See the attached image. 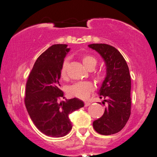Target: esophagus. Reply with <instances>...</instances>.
<instances>
[{"instance_id": "1", "label": "esophagus", "mask_w": 157, "mask_h": 157, "mask_svg": "<svg viewBox=\"0 0 157 157\" xmlns=\"http://www.w3.org/2000/svg\"><path fill=\"white\" fill-rule=\"evenodd\" d=\"M90 105V103L89 101H85V107H87V106H89Z\"/></svg>"}]
</instances>
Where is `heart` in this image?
I'll list each match as a JSON object with an SVG mask.
<instances>
[{"instance_id": "heart-1", "label": "heart", "mask_w": 157, "mask_h": 157, "mask_svg": "<svg viewBox=\"0 0 157 157\" xmlns=\"http://www.w3.org/2000/svg\"><path fill=\"white\" fill-rule=\"evenodd\" d=\"M81 60L85 67L89 70L94 69L98 64V59L96 57L89 54L84 55L82 56ZM67 65V61H64L61 68V77L63 78H66ZM94 78L98 82H101L105 78V73L101 70H98L94 73ZM93 90L94 85L90 82H78L70 86L68 89V92L70 95L84 100V99L87 98Z\"/></svg>"}]
</instances>
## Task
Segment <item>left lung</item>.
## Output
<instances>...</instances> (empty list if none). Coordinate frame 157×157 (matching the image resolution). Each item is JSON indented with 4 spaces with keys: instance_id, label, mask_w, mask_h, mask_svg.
<instances>
[{
    "instance_id": "left-lung-1",
    "label": "left lung",
    "mask_w": 157,
    "mask_h": 157,
    "mask_svg": "<svg viewBox=\"0 0 157 157\" xmlns=\"http://www.w3.org/2000/svg\"><path fill=\"white\" fill-rule=\"evenodd\" d=\"M105 60L107 75L100 90V98L107 103L103 115L93 122L98 133L110 135L122 130L131 114V77L122 54L107 44L89 45Z\"/></svg>"
}]
</instances>
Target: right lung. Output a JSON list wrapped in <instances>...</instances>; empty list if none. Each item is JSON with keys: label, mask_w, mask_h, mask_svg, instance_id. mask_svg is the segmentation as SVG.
Wrapping results in <instances>:
<instances>
[{"label": "right lung", "mask_w": 157, "mask_h": 157, "mask_svg": "<svg viewBox=\"0 0 157 157\" xmlns=\"http://www.w3.org/2000/svg\"><path fill=\"white\" fill-rule=\"evenodd\" d=\"M67 45L57 44L43 52L28 76L25 105L33 122L45 135L62 137L72 129L69 114L84 107L78 98L59 101L64 94L59 78L64 58L69 52Z\"/></svg>", "instance_id": "obj_1"}]
</instances>
